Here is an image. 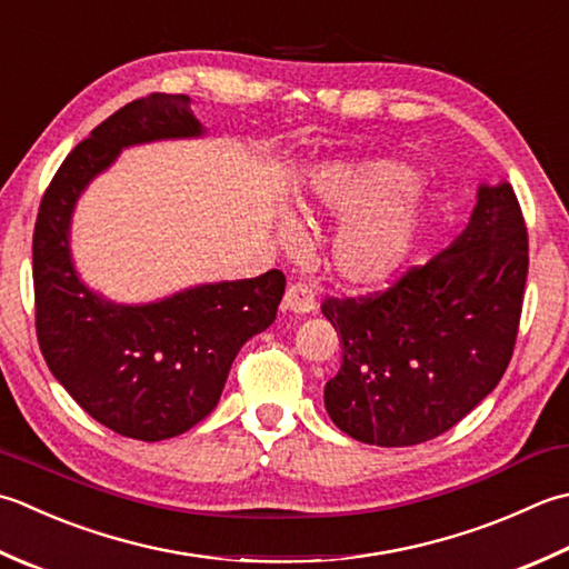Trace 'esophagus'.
<instances>
[{"mask_svg": "<svg viewBox=\"0 0 569 569\" xmlns=\"http://www.w3.org/2000/svg\"><path fill=\"white\" fill-rule=\"evenodd\" d=\"M283 308L293 310V313H310L316 308V296L306 283H291L286 288Z\"/></svg>", "mask_w": 569, "mask_h": 569, "instance_id": "1", "label": "esophagus"}]
</instances>
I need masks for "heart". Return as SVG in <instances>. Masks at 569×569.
I'll use <instances>...</instances> for the list:
<instances>
[{"mask_svg": "<svg viewBox=\"0 0 569 569\" xmlns=\"http://www.w3.org/2000/svg\"><path fill=\"white\" fill-rule=\"evenodd\" d=\"M308 219H345L330 243V269L345 286L377 288L407 261L419 227L415 172L397 160L320 167L300 197ZM278 239L296 249L300 229L281 219Z\"/></svg>", "mask_w": 569, "mask_h": 569, "instance_id": "1", "label": "heart"}]
</instances>
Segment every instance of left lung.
<instances>
[{
    "label": "left lung",
    "mask_w": 569,
    "mask_h": 569,
    "mask_svg": "<svg viewBox=\"0 0 569 569\" xmlns=\"http://www.w3.org/2000/svg\"><path fill=\"white\" fill-rule=\"evenodd\" d=\"M528 278V229L513 187L481 184L449 249L385 293L328 298L342 362L326 385L340 431L415 447L449 431L493 392L516 348Z\"/></svg>",
    "instance_id": "left-lung-1"
}]
</instances>
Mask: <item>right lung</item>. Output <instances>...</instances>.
<instances>
[{
	"instance_id": "right-lung-1",
	"label": "right lung",
	"mask_w": 569,
	"mask_h": 569,
	"mask_svg": "<svg viewBox=\"0 0 569 569\" xmlns=\"http://www.w3.org/2000/svg\"><path fill=\"white\" fill-rule=\"evenodd\" d=\"M189 96L152 93L78 142L41 199L33 227L37 338L51 375L81 409L128 439L162 441L217 407L243 342L276 320L281 271L184 288L126 306L93 293L71 259L78 197L120 150L154 140L202 138Z\"/></svg>"
}]
</instances>
